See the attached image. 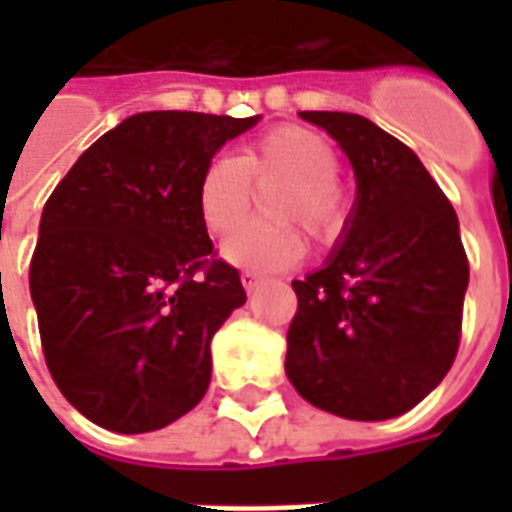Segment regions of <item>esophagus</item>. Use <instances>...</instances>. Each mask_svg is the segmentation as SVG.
<instances>
[{
	"label": "esophagus",
	"mask_w": 512,
	"mask_h": 512,
	"mask_svg": "<svg viewBox=\"0 0 512 512\" xmlns=\"http://www.w3.org/2000/svg\"><path fill=\"white\" fill-rule=\"evenodd\" d=\"M260 282H263V277H260V274H255V271H244V274H241V285H244L249 293H252V290H255Z\"/></svg>",
	"instance_id": "obj_1"
}]
</instances>
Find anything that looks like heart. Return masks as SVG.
<instances>
[{
	"mask_svg": "<svg viewBox=\"0 0 512 512\" xmlns=\"http://www.w3.org/2000/svg\"><path fill=\"white\" fill-rule=\"evenodd\" d=\"M340 156L318 131L277 126L246 142L233 158H211L197 180V213L205 230L227 233L243 218L251 186L279 179L267 210L274 223H247L224 238L222 257L238 268L285 271L296 266L307 244L301 224L315 241H332L343 227V191L337 186Z\"/></svg>",
	"mask_w": 512,
	"mask_h": 512,
	"instance_id": "1",
	"label": "heart"
}]
</instances>
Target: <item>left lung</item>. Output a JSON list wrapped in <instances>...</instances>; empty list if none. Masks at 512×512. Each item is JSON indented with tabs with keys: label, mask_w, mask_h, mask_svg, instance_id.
Here are the masks:
<instances>
[{
	"label": "left lung",
	"mask_w": 512,
	"mask_h": 512,
	"mask_svg": "<svg viewBox=\"0 0 512 512\" xmlns=\"http://www.w3.org/2000/svg\"><path fill=\"white\" fill-rule=\"evenodd\" d=\"M337 139L356 202L329 260L293 279L285 373L307 403L378 422L430 395L461 343L469 260L458 216L417 153L362 115L301 112Z\"/></svg>",
	"instance_id": "8db88e82"
}]
</instances>
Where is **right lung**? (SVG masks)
<instances>
[{
  "label": "right lung",
  "mask_w": 512,
  "mask_h": 512,
  "mask_svg": "<svg viewBox=\"0 0 512 512\" xmlns=\"http://www.w3.org/2000/svg\"><path fill=\"white\" fill-rule=\"evenodd\" d=\"M255 117L142 112L84 150L51 191L29 293L60 392L115 433L167 428L211 384V340L246 301L216 260L197 180Z\"/></svg>",
  "instance_id": "1"
}]
</instances>
